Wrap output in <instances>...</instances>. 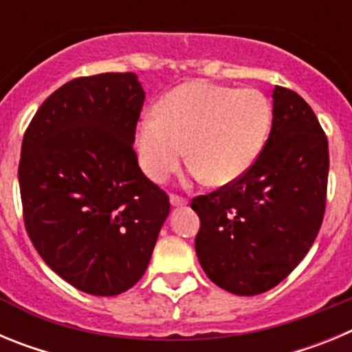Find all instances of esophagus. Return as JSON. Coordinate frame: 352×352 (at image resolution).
Returning <instances> with one entry per match:
<instances>
[{
  "instance_id": "34e87169",
  "label": "esophagus",
  "mask_w": 352,
  "mask_h": 352,
  "mask_svg": "<svg viewBox=\"0 0 352 352\" xmlns=\"http://www.w3.org/2000/svg\"><path fill=\"white\" fill-rule=\"evenodd\" d=\"M170 204H173V206H185L186 199L179 197V195L176 194H170Z\"/></svg>"
}]
</instances>
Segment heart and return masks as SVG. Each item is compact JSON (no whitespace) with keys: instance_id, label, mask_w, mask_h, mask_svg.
Listing matches in <instances>:
<instances>
[{"instance_id":"heart-1","label":"heart","mask_w":352,"mask_h":352,"mask_svg":"<svg viewBox=\"0 0 352 352\" xmlns=\"http://www.w3.org/2000/svg\"><path fill=\"white\" fill-rule=\"evenodd\" d=\"M272 118V102L259 89L192 80L167 93L158 113L141 118L139 162L153 182H164L188 153L194 176L227 185L254 166Z\"/></svg>"}]
</instances>
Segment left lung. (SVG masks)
<instances>
[{
	"mask_svg": "<svg viewBox=\"0 0 352 352\" xmlns=\"http://www.w3.org/2000/svg\"><path fill=\"white\" fill-rule=\"evenodd\" d=\"M328 169V139L310 105L275 86L272 130L254 166L192 199L201 219L195 252L208 278L239 296L280 284L321 229Z\"/></svg>",
	"mask_w": 352,
	"mask_h": 352,
	"instance_id": "left-lung-1",
	"label": "left lung"
}]
</instances>
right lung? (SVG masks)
<instances>
[{"label": "right lung", "instance_id": "obj_1", "mask_svg": "<svg viewBox=\"0 0 352 352\" xmlns=\"http://www.w3.org/2000/svg\"><path fill=\"white\" fill-rule=\"evenodd\" d=\"M138 76L98 74L56 89L21 148L24 226L45 264L76 289L116 296L148 268L169 197L133 151Z\"/></svg>", "mask_w": 352, "mask_h": 352}]
</instances>
